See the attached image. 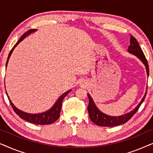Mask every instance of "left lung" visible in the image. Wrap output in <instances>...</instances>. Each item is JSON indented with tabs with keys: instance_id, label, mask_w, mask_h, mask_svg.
I'll return each mask as SVG.
<instances>
[{
	"instance_id": "8db88e82",
	"label": "left lung",
	"mask_w": 153,
	"mask_h": 153,
	"mask_svg": "<svg viewBox=\"0 0 153 153\" xmlns=\"http://www.w3.org/2000/svg\"><path fill=\"white\" fill-rule=\"evenodd\" d=\"M128 52L129 53H131L135 56H137L143 62L146 67V72H147V75L148 76V75H149V67H148L147 60H146L143 52L142 51L141 48L140 47L137 40L135 39V37L131 36V35H130V45L128 47ZM146 93H147V88H146L145 95L142 98L141 102H139V104L137 106V107H135L133 110H131L130 112H128L127 114L118 116H109V115L105 114L103 112H102L97 107V106L95 105L93 98L88 93V97L89 99V104L87 108L90 118L95 124L102 127H114L124 124V123H127L139 109L140 106L141 105V104L143 103L144 100H145Z\"/></svg>"
}]
</instances>
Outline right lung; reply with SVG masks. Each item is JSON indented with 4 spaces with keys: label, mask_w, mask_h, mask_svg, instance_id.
<instances>
[{
    "label": "right lung",
    "mask_w": 153,
    "mask_h": 153,
    "mask_svg": "<svg viewBox=\"0 0 153 153\" xmlns=\"http://www.w3.org/2000/svg\"><path fill=\"white\" fill-rule=\"evenodd\" d=\"M37 30V29H31V30H29L27 31L26 33H25L24 35L21 37V38L19 39L17 42L16 43V45L14 46V47L12 48L11 51H10L9 55H8L7 57V62H6V68H7L8 61H9V59L10 58V56L13 51V50L14 49L16 46H17L21 42L26 38L27 36H28L29 35L31 34V33L35 32ZM72 91V90H69L65 93H64L62 95H61L58 97V99L56 100V102H55V104H53V106L51 108H49V110L46 111L45 112H42V113H39V114H29V113H26L23 111L19 109L18 108H16L15 106L14 105V104L12 103L11 100H10L9 96H8L7 91H6V94H7V96L8 97V100H9L10 103L11 104L12 108H13L14 112L16 113V114L18 115L21 118L24 119L27 122H29L30 123H33V124H36V125H49V124H51L55 122L56 120H57L58 118H59L60 116V110H61V107H62V102L65 97L68 95V94L70 93V92Z\"/></svg>",
    "instance_id": "1"
}]
</instances>
